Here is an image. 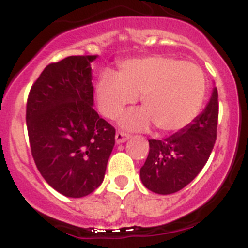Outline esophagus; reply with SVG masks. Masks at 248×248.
Here are the masks:
<instances>
[{
	"label": "esophagus",
	"instance_id": "esophagus-1",
	"mask_svg": "<svg viewBox=\"0 0 248 248\" xmlns=\"http://www.w3.org/2000/svg\"><path fill=\"white\" fill-rule=\"evenodd\" d=\"M128 139H129V135L128 134H125V133H123V131H117V134H115V141H117V144L125 143V141Z\"/></svg>",
	"mask_w": 248,
	"mask_h": 248
}]
</instances>
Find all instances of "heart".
<instances>
[{"label":"heart","mask_w":248,"mask_h":248,"mask_svg":"<svg viewBox=\"0 0 248 248\" xmlns=\"http://www.w3.org/2000/svg\"><path fill=\"white\" fill-rule=\"evenodd\" d=\"M205 94L206 77L198 64L166 56L124 61L119 73L104 71L95 85L103 115L117 119L141 95L144 109L125 114L122 126L144 130L154 124L165 134L181 130L198 117Z\"/></svg>","instance_id":"b5f03b06"}]
</instances>
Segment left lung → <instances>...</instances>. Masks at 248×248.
Wrapping results in <instances>:
<instances>
[{
  "instance_id": "obj_1",
  "label": "left lung",
  "mask_w": 248,
  "mask_h": 248,
  "mask_svg": "<svg viewBox=\"0 0 248 248\" xmlns=\"http://www.w3.org/2000/svg\"><path fill=\"white\" fill-rule=\"evenodd\" d=\"M217 98L215 87L206 108L189 125L163 140L149 139V155L140 169L146 189L160 195L174 194L198 176L216 141Z\"/></svg>"
}]
</instances>
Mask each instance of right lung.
I'll return each mask as SVG.
<instances>
[{
    "instance_id": "obj_1",
    "label": "right lung",
    "mask_w": 248,
    "mask_h": 248,
    "mask_svg": "<svg viewBox=\"0 0 248 248\" xmlns=\"http://www.w3.org/2000/svg\"><path fill=\"white\" fill-rule=\"evenodd\" d=\"M71 56L43 69L31 88L26 122L31 151L48 185L67 198L103 183L115 129L93 109L92 62Z\"/></svg>"
}]
</instances>
